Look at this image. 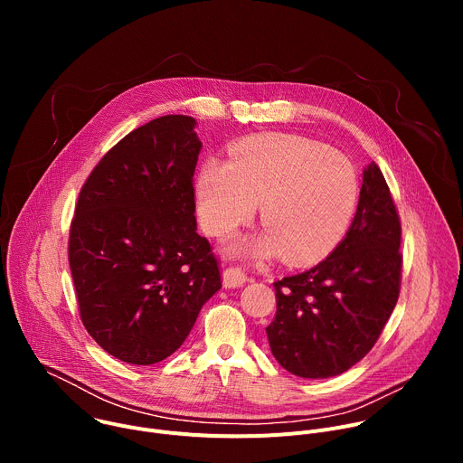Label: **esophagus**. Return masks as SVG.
I'll return each mask as SVG.
<instances>
[{"mask_svg": "<svg viewBox=\"0 0 463 463\" xmlns=\"http://www.w3.org/2000/svg\"><path fill=\"white\" fill-rule=\"evenodd\" d=\"M222 279H223V288L225 289H236V288H241L247 282V275L240 268L225 269Z\"/></svg>", "mask_w": 463, "mask_h": 463, "instance_id": "esophagus-1", "label": "esophagus"}]
</instances>
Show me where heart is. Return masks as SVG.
<instances>
[{"label": "heart", "instance_id": "1", "mask_svg": "<svg viewBox=\"0 0 463 463\" xmlns=\"http://www.w3.org/2000/svg\"><path fill=\"white\" fill-rule=\"evenodd\" d=\"M359 183L339 152L288 134L236 145L229 163L211 159L195 177V209L211 236L247 223L260 203L266 231L229 243L236 256H277L291 266L324 258L345 236Z\"/></svg>", "mask_w": 463, "mask_h": 463}]
</instances>
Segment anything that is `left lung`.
Listing matches in <instances>:
<instances>
[{
    "label": "left lung",
    "instance_id": "obj_1",
    "mask_svg": "<svg viewBox=\"0 0 463 463\" xmlns=\"http://www.w3.org/2000/svg\"><path fill=\"white\" fill-rule=\"evenodd\" d=\"M400 243L398 211L370 163L346 236L309 271L275 282L277 315L266 334L288 372L334 377L372 350L400 297Z\"/></svg>",
    "mask_w": 463,
    "mask_h": 463
}]
</instances>
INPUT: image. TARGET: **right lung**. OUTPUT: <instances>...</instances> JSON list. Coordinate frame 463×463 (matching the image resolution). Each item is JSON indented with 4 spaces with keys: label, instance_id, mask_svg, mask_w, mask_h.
<instances>
[{
    "label": "right lung",
    "instance_id": "add662e5",
    "mask_svg": "<svg viewBox=\"0 0 463 463\" xmlns=\"http://www.w3.org/2000/svg\"><path fill=\"white\" fill-rule=\"evenodd\" d=\"M195 118L165 115L118 141L84 183L70 268L88 334L128 364H156L188 337L222 288L197 234Z\"/></svg>",
    "mask_w": 463,
    "mask_h": 463
}]
</instances>
